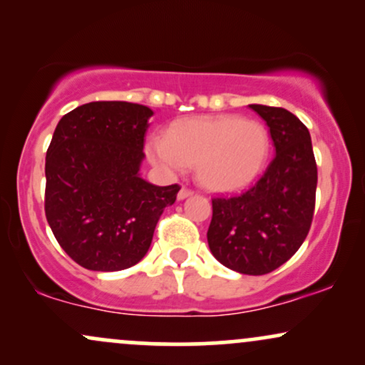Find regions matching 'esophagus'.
Here are the masks:
<instances>
[{
  "label": "esophagus",
  "mask_w": 365,
  "mask_h": 365,
  "mask_svg": "<svg viewBox=\"0 0 365 365\" xmlns=\"http://www.w3.org/2000/svg\"><path fill=\"white\" fill-rule=\"evenodd\" d=\"M192 194H194V192H192L190 188H187V187H182V188H180V192H178V200H183V199H187V197H190Z\"/></svg>",
  "instance_id": "esophagus-1"
}]
</instances>
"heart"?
Masks as SVG:
<instances>
[{"label": "heart", "instance_id": "b5f03b06", "mask_svg": "<svg viewBox=\"0 0 365 365\" xmlns=\"http://www.w3.org/2000/svg\"><path fill=\"white\" fill-rule=\"evenodd\" d=\"M148 156L163 173H182L195 165V178L211 192L249 187L266 166L269 132L255 120L235 115L200 116L177 121L166 133L148 139Z\"/></svg>", "mask_w": 365, "mask_h": 365}]
</instances>
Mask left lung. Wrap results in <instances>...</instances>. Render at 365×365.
<instances>
[{"label":"left lung","instance_id":"obj_1","mask_svg":"<svg viewBox=\"0 0 365 365\" xmlns=\"http://www.w3.org/2000/svg\"><path fill=\"white\" fill-rule=\"evenodd\" d=\"M266 121L276 156L252 188L212 199L207 244L223 266L267 274L299 250L316 206L317 166L311 133L284 108L250 104Z\"/></svg>","mask_w":365,"mask_h":365}]
</instances>
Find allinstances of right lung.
<instances>
[{"label": "right lung", "mask_w": 365, "mask_h": 365, "mask_svg": "<svg viewBox=\"0 0 365 365\" xmlns=\"http://www.w3.org/2000/svg\"><path fill=\"white\" fill-rule=\"evenodd\" d=\"M150 108L87 103L66 113L46 153L44 209L58 244L91 271H121L148 254L178 185L140 177Z\"/></svg>", "instance_id": "obj_1"}]
</instances>
